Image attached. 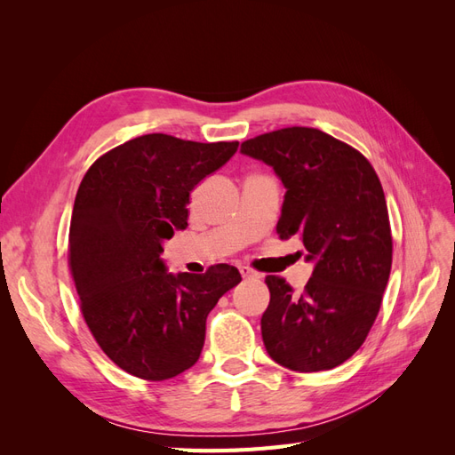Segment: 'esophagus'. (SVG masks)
I'll list each match as a JSON object with an SVG mask.
<instances>
[{
  "mask_svg": "<svg viewBox=\"0 0 455 455\" xmlns=\"http://www.w3.org/2000/svg\"><path fill=\"white\" fill-rule=\"evenodd\" d=\"M239 273H241V277L243 279H249V281H256V279H259V275L256 273V271H252V269H249V267H239Z\"/></svg>",
  "mask_w": 455,
  "mask_h": 455,
  "instance_id": "esophagus-1",
  "label": "esophagus"
}]
</instances>
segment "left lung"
Returning a JSON list of instances; mask_svg holds the SVG:
<instances>
[{
  "mask_svg": "<svg viewBox=\"0 0 455 455\" xmlns=\"http://www.w3.org/2000/svg\"><path fill=\"white\" fill-rule=\"evenodd\" d=\"M286 194L277 224L313 264L304 294L269 275L261 338L275 363L296 371L336 368L363 346L389 281L393 239L376 171L355 148L319 129L288 127L241 144Z\"/></svg>",
  "mask_w": 455,
  "mask_h": 455,
  "instance_id": "8db88e82",
  "label": "left lung"
}]
</instances>
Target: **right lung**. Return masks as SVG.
<instances>
[{
	"instance_id": "1",
	"label": "right lung",
	"mask_w": 455,
	"mask_h": 455,
	"mask_svg": "<svg viewBox=\"0 0 455 455\" xmlns=\"http://www.w3.org/2000/svg\"><path fill=\"white\" fill-rule=\"evenodd\" d=\"M239 142L201 144L144 134L108 151L81 180L70 224V267L85 323L121 370L163 381L203 351L206 316L237 267L169 273L161 252L188 228L194 188L222 169Z\"/></svg>"
}]
</instances>
